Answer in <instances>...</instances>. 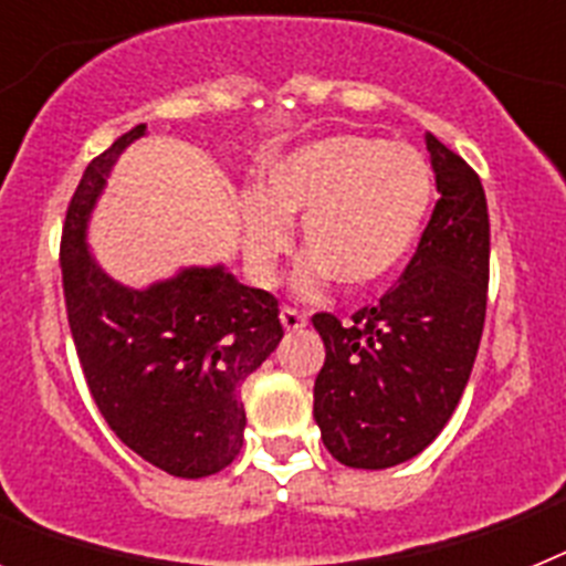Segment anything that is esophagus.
Wrapping results in <instances>:
<instances>
[{
	"label": "esophagus",
	"instance_id": "esophagus-1",
	"mask_svg": "<svg viewBox=\"0 0 566 566\" xmlns=\"http://www.w3.org/2000/svg\"><path fill=\"white\" fill-rule=\"evenodd\" d=\"M280 323H283V328H286V332H300V328L308 326V317L306 314H300L297 308L283 306L280 308Z\"/></svg>",
	"mask_w": 566,
	"mask_h": 566
}]
</instances>
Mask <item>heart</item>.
Returning <instances> with one entry per match:
<instances>
[{"label": "heart", "instance_id": "b5f03b06", "mask_svg": "<svg viewBox=\"0 0 566 566\" xmlns=\"http://www.w3.org/2000/svg\"><path fill=\"white\" fill-rule=\"evenodd\" d=\"M433 203L422 155L371 135H328L263 167L254 195L238 207L249 272L266 283L300 221L306 258L294 289L314 294L328 277L352 294L382 286L419 243Z\"/></svg>", "mask_w": 566, "mask_h": 566}]
</instances>
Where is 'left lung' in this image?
Returning <instances> with one entry per match:
<instances>
[{
	"label": "left lung",
	"instance_id": "1",
	"mask_svg": "<svg viewBox=\"0 0 566 566\" xmlns=\"http://www.w3.org/2000/svg\"><path fill=\"white\" fill-rule=\"evenodd\" d=\"M439 201L417 254L352 326L314 314L326 363L314 382L323 442L348 468L382 470L442 433L468 385L484 328L490 218L479 175L424 133Z\"/></svg>",
	"mask_w": 566,
	"mask_h": 566
}]
</instances>
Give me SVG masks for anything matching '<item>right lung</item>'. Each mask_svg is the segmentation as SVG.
I'll return each instance as SVG.
<instances>
[{"mask_svg":"<svg viewBox=\"0 0 566 566\" xmlns=\"http://www.w3.org/2000/svg\"><path fill=\"white\" fill-rule=\"evenodd\" d=\"M147 124L90 161L67 207L62 280L90 394L113 433L169 476L201 479L240 453V385L283 339L277 300L223 263L181 266L149 286L118 283L90 249V221L124 149Z\"/></svg>","mask_w":566,"mask_h":566,"instance_id":"1","label":"right lung"}]
</instances>
